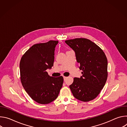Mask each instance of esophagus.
<instances>
[{"label": "esophagus", "mask_w": 127, "mask_h": 127, "mask_svg": "<svg viewBox=\"0 0 127 127\" xmlns=\"http://www.w3.org/2000/svg\"><path fill=\"white\" fill-rule=\"evenodd\" d=\"M63 78H64V80H65L66 79V78H67V77H65V76H63Z\"/></svg>", "instance_id": "34e87169"}]
</instances>
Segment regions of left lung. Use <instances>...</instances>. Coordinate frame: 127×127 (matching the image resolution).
Returning a JSON list of instances; mask_svg holds the SVG:
<instances>
[{
    "label": "left lung",
    "mask_w": 127,
    "mask_h": 127,
    "mask_svg": "<svg viewBox=\"0 0 127 127\" xmlns=\"http://www.w3.org/2000/svg\"><path fill=\"white\" fill-rule=\"evenodd\" d=\"M75 53L80 78L75 77L69 86L73 96L82 101L94 99L104 86L107 78V60L103 51L95 43L85 38L65 41Z\"/></svg>",
    "instance_id": "8db88e82"
}]
</instances>
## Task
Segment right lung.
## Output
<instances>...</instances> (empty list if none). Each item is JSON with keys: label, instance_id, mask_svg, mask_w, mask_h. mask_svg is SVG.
<instances>
[{"label": "right lung", "instance_id": "obj_1", "mask_svg": "<svg viewBox=\"0 0 127 127\" xmlns=\"http://www.w3.org/2000/svg\"><path fill=\"white\" fill-rule=\"evenodd\" d=\"M58 41L34 44L22 56L20 64L21 80L30 96L40 104H48L58 97L63 77H53L46 70L51 69L54 52Z\"/></svg>", "mask_w": 127, "mask_h": 127}]
</instances>
